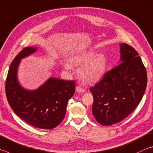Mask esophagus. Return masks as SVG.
Wrapping results in <instances>:
<instances>
[{"instance_id":"obj_1","label":"esophagus","mask_w":153,"mask_h":153,"mask_svg":"<svg viewBox=\"0 0 153 153\" xmlns=\"http://www.w3.org/2000/svg\"><path fill=\"white\" fill-rule=\"evenodd\" d=\"M76 91H77V92H82V93L85 92V91L84 88H83L82 87H81V86H79V85H77V86L76 88Z\"/></svg>"}]
</instances>
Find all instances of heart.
I'll return each instance as SVG.
<instances>
[{
	"mask_svg": "<svg viewBox=\"0 0 153 153\" xmlns=\"http://www.w3.org/2000/svg\"><path fill=\"white\" fill-rule=\"evenodd\" d=\"M73 63L76 65L81 66L78 71L79 78L85 84H91L98 82L105 71L106 59L103 55H95L94 52H88L75 57L72 60ZM65 68L71 69L68 63H65Z\"/></svg>",
	"mask_w": 153,
	"mask_h": 153,
	"instance_id": "1",
	"label": "heart"
}]
</instances>
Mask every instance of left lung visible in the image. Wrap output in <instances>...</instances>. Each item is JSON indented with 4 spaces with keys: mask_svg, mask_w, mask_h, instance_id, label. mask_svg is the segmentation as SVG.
<instances>
[{
    "mask_svg": "<svg viewBox=\"0 0 153 153\" xmlns=\"http://www.w3.org/2000/svg\"><path fill=\"white\" fill-rule=\"evenodd\" d=\"M120 48L121 63L90 88L93 115L103 126L127 117L140 102L146 88V68L138 52L126 43L120 44Z\"/></svg>",
    "mask_w": 153,
    "mask_h": 153,
    "instance_id": "8db88e82",
    "label": "left lung"
}]
</instances>
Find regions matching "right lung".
<instances>
[{"instance_id":"obj_1","label":"right lung","mask_w":153,"mask_h":153,"mask_svg":"<svg viewBox=\"0 0 153 153\" xmlns=\"http://www.w3.org/2000/svg\"><path fill=\"white\" fill-rule=\"evenodd\" d=\"M37 48L27 47L19 53L11 63L5 90L10 106L16 115L32 126L52 129L64 118L69 99L74 96L75 82L51 77L39 88L26 90L17 81V68L21 59L36 51Z\"/></svg>"}]
</instances>
